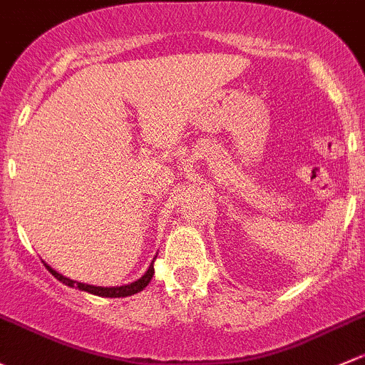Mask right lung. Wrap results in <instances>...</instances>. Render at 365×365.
<instances>
[{
	"mask_svg": "<svg viewBox=\"0 0 365 365\" xmlns=\"http://www.w3.org/2000/svg\"><path fill=\"white\" fill-rule=\"evenodd\" d=\"M45 267H47L48 271H51L53 278H57L59 282H63L64 285L68 287H78L80 290H83V292H89V294H94V295H101V297H128V295H133V294H138L140 290H143L145 287L150 283L152 276H153V260L150 264V267H148V271L141 276L138 282L134 283H129V285H122V287H94V285H86V283H78V282H73L70 278H64L63 274H59L57 271H53L51 266H47L45 264Z\"/></svg>",
	"mask_w": 365,
	"mask_h": 365,
	"instance_id": "right-lung-1",
	"label": "right lung"
}]
</instances>
